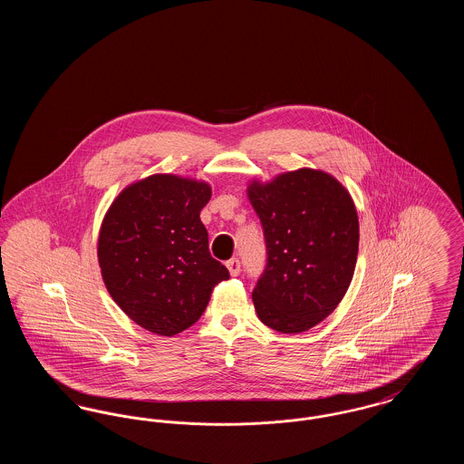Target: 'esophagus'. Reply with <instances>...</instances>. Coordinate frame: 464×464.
Masks as SVG:
<instances>
[{
  "label": "esophagus",
  "instance_id": "esophagus-1",
  "mask_svg": "<svg viewBox=\"0 0 464 464\" xmlns=\"http://www.w3.org/2000/svg\"><path fill=\"white\" fill-rule=\"evenodd\" d=\"M226 267L229 269V275H231V276H238L240 271H242V266H240L238 259H229V261L226 263Z\"/></svg>",
  "mask_w": 464,
  "mask_h": 464
}]
</instances>
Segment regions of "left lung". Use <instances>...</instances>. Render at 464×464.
I'll return each mask as SVG.
<instances>
[{
  "label": "left lung",
  "mask_w": 464,
  "mask_h": 464,
  "mask_svg": "<svg viewBox=\"0 0 464 464\" xmlns=\"http://www.w3.org/2000/svg\"><path fill=\"white\" fill-rule=\"evenodd\" d=\"M246 197L265 229L267 265L254 288L259 320L299 334L324 322L353 280L358 214L350 191L329 172L297 169L252 179Z\"/></svg>",
  "instance_id": "left-lung-1"
}]
</instances>
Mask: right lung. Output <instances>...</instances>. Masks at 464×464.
Returning a JSON list of instances; mask_svg holds the SVG:
<instances>
[{
    "instance_id": "add662e5",
    "label": "right lung",
    "mask_w": 464,
    "mask_h": 464,
    "mask_svg": "<svg viewBox=\"0 0 464 464\" xmlns=\"http://www.w3.org/2000/svg\"><path fill=\"white\" fill-rule=\"evenodd\" d=\"M208 182L153 174L123 188L102 219L97 259L112 301L139 327L176 335L198 322L229 278L199 219Z\"/></svg>"
}]
</instances>
